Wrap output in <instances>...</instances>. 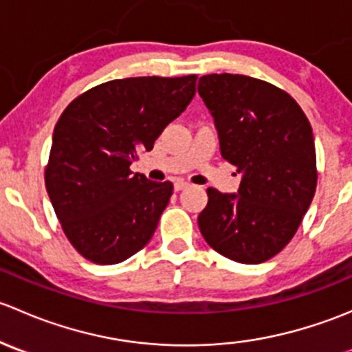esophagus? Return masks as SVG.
Segmentation results:
<instances>
[{
  "instance_id": "34e87169",
  "label": "esophagus",
  "mask_w": 352,
  "mask_h": 352,
  "mask_svg": "<svg viewBox=\"0 0 352 352\" xmlns=\"http://www.w3.org/2000/svg\"><path fill=\"white\" fill-rule=\"evenodd\" d=\"M173 187H175V190L179 192V190H184L189 187V184L186 182V180H175V184H173Z\"/></svg>"
}]
</instances>
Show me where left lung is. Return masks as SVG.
Returning <instances> with one entry per match:
<instances>
[{
  "instance_id": "1",
  "label": "left lung",
  "mask_w": 352,
  "mask_h": 352,
  "mask_svg": "<svg viewBox=\"0 0 352 352\" xmlns=\"http://www.w3.org/2000/svg\"><path fill=\"white\" fill-rule=\"evenodd\" d=\"M197 91L214 117L221 156L242 173L239 194L209 187L199 230L223 257L261 264L291 242L315 196L310 120L287 91L245 74H206Z\"/></svg>"
}]
</instances>
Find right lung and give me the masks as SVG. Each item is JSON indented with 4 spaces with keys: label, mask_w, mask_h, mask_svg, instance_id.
Masks as SVG:
<instances>
[{
    "label": "right lung",
    "mask_w": 352,
    "mask_h": 352,
    "mask_svg": "<svg viewBox=\"0 0 352 352\" xmlns=\"http://www.w3.org/2000/svg\"><path fill=\"white\" fill-rule=\"evenodd\" d=\"M196 74L112 80L78 95L54 127L45 189L74 250L110 265L153 236L172 182L133 175L131 163L186 110Z\"/></svg>",
    "instance_id": "right-lung-1"
}]
</instances>
